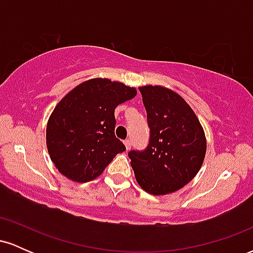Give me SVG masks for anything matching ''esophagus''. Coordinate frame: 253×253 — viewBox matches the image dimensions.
Here are the masks:
<instances>
[{
	"label": "esophagus",
	"instance_id": "1",
	"mask_svg": "<svg viewBox=\"0 0 253 253\" xmlns=\"http://www.w3.org/2000/svg\"><path fill=\"white\" fill-rule=\"evenodd\" d=\"M124 144H125V146H126V150H129L130 146H132V141H130L129 139H127V140H125Z\"/></svg>",
	"mask_w": 253,
	"mask_h": 253
}]
</instances>
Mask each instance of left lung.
Listing matches in <instances>:
<instances>
[{
	"label": "left lung",
	"instance_id": "1",
	"mask_svg": "<svg viewBox=\"0 0 253 253\" xmlns=\"http://www.w3.org/2000/svg\"><path fill=\"white\" fill-rule=\"evenodd\" d=\"M147 114L150 139L143 151L128 152L135 179L152 195H165L188 184L201 169L206 136L190 106L161 85L139 88Z\"/></svg>",
	"mask_w": 253,
	"mask_h": 253
}]
</instances>
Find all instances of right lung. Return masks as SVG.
<instances>
[{
  "label": "right lung",
  "mask_w": 253,
  "mask_h": 253,
  "mask_svg": "<svg viewBox=\"0 0 253 253\" xmlns=\"http://www.w3.org/2000/svg\"><path fill=\"white\" fill-rule=\"evenodd\" d=\"M136 95L135 88L108 78H92L65 95L46 127L51 161L62 175L89 182L126 150L115 136L114 110Z\"/></svg>",
  "instance_id": "obj_1"
}]
</instances>
